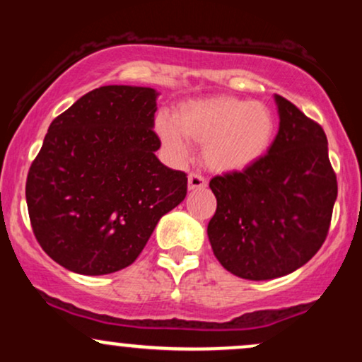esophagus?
Masks as SVG:
<instances>
[{
	"instance_id": "1",
	"label": "esophagus",
	"mask_w": 362,
	"mask_h": 362,
	"mask_svg": "<svg viewBox=\"0 0 362 362\" xmlns=\"http://www.w3.org/2000/svg\"><path fill=\"white\" fill-rule=\"evenodd\" d=\"M207 185V180L204 175H201V173L194 172L189 175V189L190 190H197V189H204Z\"/></svg>"
}]
</instances>
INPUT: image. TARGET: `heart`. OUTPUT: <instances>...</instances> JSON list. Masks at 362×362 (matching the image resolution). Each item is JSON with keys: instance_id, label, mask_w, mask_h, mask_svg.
<instances>
[{"instance_id": "b5f03b06", "label": "heart", "mask_w": 362, "mask_h": 362, "mask_svg": "<svg viewBox=\"0 0 362 362\" xmlns=\"http://www.w3.org/2000/svg\"><path fill=\"white\" fill-rule=\"evenodd\" d=\"M158 132L173 156L187 155V138L204 144L202 156L207 167L236 172L267 153L276 134V117L262 102L211 97L182 103L173 120L160 119Z\"/></svg>"}]
</instances>
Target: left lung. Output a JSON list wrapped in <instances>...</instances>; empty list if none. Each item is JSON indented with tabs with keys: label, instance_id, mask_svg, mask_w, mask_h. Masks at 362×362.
Wrapping results in <instances>:
<instances>
[{
	"label": "left lung",
	"instance_id": "left-lung-1",
	"mask_svg": "<svg viewBox=\"0 0 362 362\" xmlns=\"http://www.w3.org/2000/svg\"><path fill=\"white\" fill-rule=\"evenodd\" d=\"M279 132L267 155L242 172L211 178L216 213L207 236L228 272L248 281L291 274L328 235L337 175L322 126L276 95Z\"/></svg>",
	"mask_w": 362,
	"mask_h": 362
}]
</instances>
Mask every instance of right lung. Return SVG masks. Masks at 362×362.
Wrapping results in <instances>:
<instances>
[{"mask_svg": "<svg viewBox=\"0 0 362 362\" xmlns=\"http://www.w3.org/2000/svg\"><path fill=\"white\" fill-rule=\"evenodd\" d=\"M156 95L100 86L49 126L25 195L37 242L68 271L103 276L131 265L185 199L187 173L155 155Z\"/></svg>", "mask_w": 362, "mask_h": 362, "instance_id": "1", "label": "right lung"}]
</instances>
